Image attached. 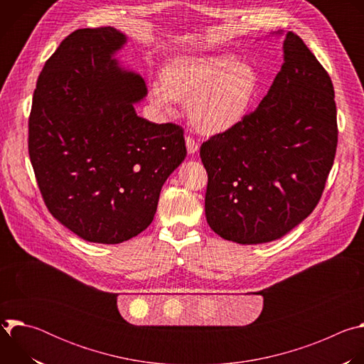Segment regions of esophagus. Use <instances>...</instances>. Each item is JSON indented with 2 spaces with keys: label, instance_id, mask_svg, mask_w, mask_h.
<instances>
[{
  "label": "esophagus",
  "instance_id": "34e87169",
  "mask_svg": "<svg viewBox=\"0 0 364 364\" xmlns=\"http://www.w3.org/2000/svg\"><path fill=\"white\" fill-rule=\"evenodd\" d=\"M186 145H187L188 154H194V152L198 151V142L193 136H190V135L186 136Z\"/></svg>",
  "mask_w": 364,
  "mask_h": 364
}]
</instances>
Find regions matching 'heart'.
Wrapping results in <instances>:
<instances>
[{
	"instance_id": "1",
	"label": "heart",
	"mask_w": 364,
	"mask_h": 364,
	"mask_svg": "<svg viewBox=\"0 0 364 364\" xmlns=\"http://www.w3.org/2000/svg\"><path fill=\"white\" fill-rule=\"evenodd\" d=\"M259 89L256 69L230 55H183L171 59L149 86L155 107L171 111L186 100L191 124L201 132L220 134L247 114Z\"/></svg>"
}]
</instances>
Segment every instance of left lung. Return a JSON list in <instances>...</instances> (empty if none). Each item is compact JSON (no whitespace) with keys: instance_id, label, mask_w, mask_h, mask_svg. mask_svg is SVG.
Returning <instances> with one entry per match:
<instances>
[{"instance_id":"left-lung-1","label":"left lung","mask_w":364,"mask_h":364,"mask_svg":"<svg viewBox=\"0 0 364 364\" xmlns=\"http://www.w3.org/2000/svg\"><path fill=\"white\" fill-rule=\"evenodd\" d=\"M337 136L333 82L301 37L288 31L284 65L259 107L200 146L212 230L242 245L287 235L318 204Z\"/></svg>"}]
</instances>
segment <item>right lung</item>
Instances as JSON below:
<instances>
[{
	"label": "right lung",
	"instance_id": "obj_1",
	"mask_svg": "<svg viewBox=\"0 0 364 364\" xmlns=\"http://www.w3.org/2000/svg\"><path fill=\"white\" fill-rule=\"evenodd\" d=\"M114 27L69 34L44 63L28 118V154L47 205L79 237L115 245L145 230L160 191L186 159L180 125L136 115L144 79L114 53Z\"/></svg>",
	"mask_w": 364,
	"mask_h": 364
}]
</instances>
